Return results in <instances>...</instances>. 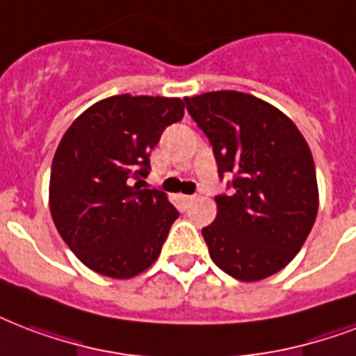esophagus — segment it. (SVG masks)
Listing matches in <instances>:
<instances>
[{"instance_id":"1","label":"esophagus","mask_w":356,"mask_h":356,"mask_svg":"<svg viewBox=\"0 0 356 356\" xmlns=\"http://www.w3.org/2000/svg\"><path fill=\"white\" fill-rule=\"evenodd\" d=\"M181 200H183L184 205H190V203L194 202V196H181Z\"/></svg>"}]
</instances>
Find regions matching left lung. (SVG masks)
Segmentation results:
<instances>
[{
    "mask_svg": "<svg viewBox=\"0 0 356 356\" xmlns=\"http://www.w3.org/2000/svg\"><path fill=\"white\" fill-rule=\"evenodd\" d=\"M186 110L213 145L220 179L216 218L203 227L209 256L241 282L276 275L302 248L319 207L316 166L305 136L278 108L238 91L186 97Z\"/></svg>",
    "mask_w": 356,
    "mask_h": 356,
    "instance_id": "1",
    "label": "left lung"
}]
</instances>
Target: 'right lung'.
<instances>
[{"mask_svg": "<svg viewBox=\"0 0 356 356\" xmlns=\"http://www.w3.org/2000/svg\"><path fill=\"white\" fill-rule=\"evenodd\" d=\"M184 102L115 95L89 106L65 132L50 173V213L86 267L132 278L160 256L177 209L160 190L142 188L151 149L181 121Z\"/></svg>", "mask_w": 356, "mask_h": 356, "instance_id": "1", "label": "right lung"}]
</instances>
